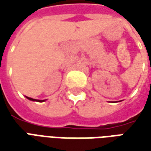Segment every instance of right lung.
I'll use <instances>...</instances> for the list:
<instances>
[{"mask_svg":"<svg viewBox=\"0 0 151 151\" xmlns=\"http://www.w3.org/2000/svg\"><path fill=\"white\" fill-rule=\"evenodd\" d=\"M27 98L29 99V100H31V101H36V102H43L45 101V99L44 100H39V99H32V98H30V97H27V96H26Z\"/></svg>","mask_w":151,"mask_h":151,"instance_id":"add662e5","label":"right lung"}]
</instances>
